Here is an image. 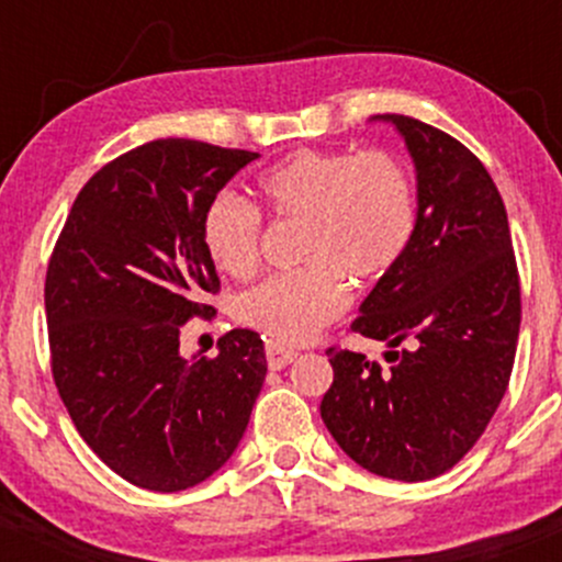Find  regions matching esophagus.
Listing matches in <instances>:
<instances>
[{
	"instance_id": "34e87169",
	"label": "esophagus",
	"mask_w": 562,
	"mask_h": 562,
	"mask_svg": "<svg viewBox=\"0 0 562 562\" xmlns=\"http://www.w3.org/2000/svg\"><path fill=\"white\" fill-rule=\"evenodd\" d=\"M295 357H299V351H295V348L274 344V340H269L267 344V362L272 370H282V367H288Z\"/></svg>"
}]
</instances>
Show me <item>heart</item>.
Segmentation results:
<instances>
[{"instance_id":"1","label":"heart","mask_w":562,"mask_h":562,"mask_svg":"<svg viewBox=\"0 0 562 562\" xmlns=\"http://www.w3.org/2000/svg\"><path fill=\"white\" fill-rule=\"evenodd\" d=\"M259 209L218 192L200 216V243L222 274L245 280L261 261L263 222H301V269L243 290L235 317L282 346L312 340L346 312L351 285L383 280L417 232V187L389 150H295L256 179Z\"/></svg>"}]
</instances>
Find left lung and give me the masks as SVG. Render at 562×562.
<instances>
[{
    "mask_svg": "<svg viewBox=\"0 0 562 562\" xmlns=\"http://www.w3.org/2000/svg\"><path fill=\"white\" fill-rule=\"evenodd\" d=\"M398 128L417 169V232L378 280L351 330L389 340L391 370L330 346L319 412L357 465L393 481L454 468L483 436L513 375L520 277L492 173L462 142L409 115Z\"/></svg>",
    "mask_w": 562,
    "mask_h": 562,
    "instance_id": "8db88e82",
    "label": "left lung"
}]
</instances>
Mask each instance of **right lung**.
Here are the masks:
<instances>
[{"instance_id": "1", "label": "right lung", "mask_w": 562, "mask_h": 562, "mask_svg": "<svg viewBox=\"0 0 562 562\" xmlns=\"http://www.w3.org/2000/svg\"><path fill=\"white\" fill-rule=\"evenodd\" d=\"M259 158L198 139H156L81 187L47 282L49 364L70 420L113 473L150 492L214 475L248 428L267 378L263 340L229 330L214 359L179 357V330L211 317L216 267L200 216Z\"/></svg>"}]
</instances>
